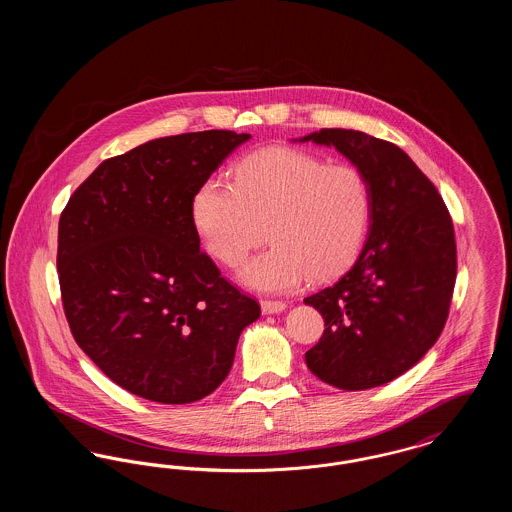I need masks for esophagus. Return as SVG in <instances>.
<instances>
[{
  "mask_svg": "<svg viewBox=\"0 0 512 512\" xmlns=\"http://www.w3.org/2000/svg\"><path fill=\"white\" fill-rule=\"evenodd\" d=\"M286 303L284 301H276V299H263L261 301V311L265 313V315H276V313H282V311H286Z\"/></svg>",
  "mask_w": 512,
  "mask_h": 512,
  "instance_id": "esophagus-1",
  "label": "esophagus"
}]
</instances>
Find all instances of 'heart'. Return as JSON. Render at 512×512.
Here are the masks:
<instances>
[{
  "label": "heart",
  "mask_w": 512,
  "mask_h": 512,
  "mask_svg": "<svg viewBox=\"0 0 512 512\" xmlns=\"http://www.w3.org/2000/svg\"><path fill=\"white\" fill-rule=\"evenodd\" d=\"M194 224L207 251L242 270L245 286L284 292L307 276L324 282L349 267L365 244L372 192L365 172L295 147H267L242 159L234 184L211 178L194 195Z\"/></svg>",
  "instance_id": "1"
}]
</instances>
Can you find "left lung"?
<instances>
[{
    "mask_svg": "<svg viewBox=\"0 0 512 512\" xmlns=\"http://www.w3.org/2000/svg\"><path fill=\"white\" fill-rule=\"evenodd\" d=\"M299 142L336 147L365 172L372 192L355 265L334 286L305 297L326 326L305 361L338 390L388 384L426 355L445 326L457 278L453 220L401 147L343 128H322Z\"/></svg>",
    "mask_w": 512,
    "mask_h": 512,
    "instance_id": "obj_1",
    "label": "left lung"
}]
</instances>
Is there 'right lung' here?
I'll use <instances>...</instances> for the list:
<instances>
[{"label": "right lung", "mask_w": 512, "mask_h": 512, "mask_svg": "<svg viewBox=\"0 0 512 512\" xmlns=\"http://www.w3.org/2000/svg\"><path fill=\"white\" fill-rule=\"evenodd\" d=\"M249 134L167 136L103 161L59 219L57 272L80 349L134 395L194 403L228 376L261 307L199 251L194 195Z\"/></svg>", "instance_id": "1"}]
</instances>
